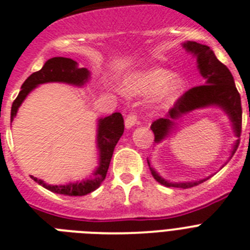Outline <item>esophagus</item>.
I'll list each match as a JSON object with an SVG mask.
<instances>
[{
  "mask_svg": "<svg viewBox=\"0 0 250 250\" xmlns=\"http://www.w3.org/2000/svg\"><path fill=\"white\" fill-rule=\"evenodd\" d=\"M136 121H138V115H136L135 112H131V114L127 115L126 119H125V126H126L127 129H130V127H132L135 125Z\"/></svg>",
  "mask_w": 250,
  "mask_h": 250,
  "instance_id": "1",
  "label": "esophagus"
}]
</instances>
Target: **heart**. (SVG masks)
<instances>
[{
  "label": "heart",
  "instance_id": "heart-1",
  "mask_svg": "<svg viewBox=\"0 0 250 250\" xmlns=\"http://www.w3.org/2000/svg\"><path fill=\"white\" fill-rule=\"evenodd\" d=\"M124 87L130 94H150L156 91L155 101L164 105L178 98L184 89V80L167 68L152 67L130 76Z\"/></svg>",
  "mask_w": 250,
  "mask_h": 250
}]
</instances>
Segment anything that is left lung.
Masks as SVG:
<instances>
[{
  "label": "left lung",
  "instance_id": "left-lung-1",
  "mask_svg": "<svg viewBox=\"0 0 250 250\" xmlns=\"http://www.w3.org/2000/svg\"><path fill=\"white\" fill-rule=\"evenodd\" d=\"M183 46L188 52H191L194 56H196L198 68H199L202 76L205 79V85L195 86L193 89L188 90L169 110L167 119H158L151 124L150 127L155 136V143H160L163 139L169 135L175 125L174 120L182 118L187 112H190L195 109L208 107V106H219L220 109L224 110L230 119L234 134L237 138H240V134H242V103H240L239 92L234 83L233 75L229 71V68L216 59L213 50L209 46L194 42V41L184 42ZM238 145H239V139L234 144L231 156L237 151ZM147 164L150 167L149 160H147ZM150 171L156 182L167 188L173 187L188 189V188H193L207 180V179H203L198 182L170 183L164 178H161L152 167H150Z\"/></svg>",
  "mask_w": 250,
  "mask_h": 250
}]
</instances>
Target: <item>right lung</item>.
Here are the masks:
<instances>
[{
	"label": "right lung",
	"instance_id": "1",
	"mask_svg": "<svg viewBox=\"0 0 250 250\" xmlns=\"http://www.w3.org/2000/svg\"><path fill=\"white\" fill-rule=\"evenodd\" d=\"M90 72L85 67H77V62L67 57H52L47 60L40 71L34 72L22 83L21 91L15 99L11 107V121L16 116L17 110L22 101L36 86L46 83H65L75 86H83L89 80ZM98 149H99V167H96L92 178L77 183H68L66 185H48L41 179L31 176L35 182L42 185L47 190L56 194L68 196H83L96 190L105 180L106 173L109 169L115 146L124 132V119L120 112H114L110 116L100 119L98 125Z\"/></svg>",
	"mask_w": 250,
	"mask_h": 250
}]
</instances>
